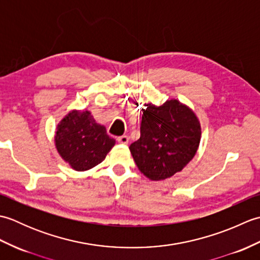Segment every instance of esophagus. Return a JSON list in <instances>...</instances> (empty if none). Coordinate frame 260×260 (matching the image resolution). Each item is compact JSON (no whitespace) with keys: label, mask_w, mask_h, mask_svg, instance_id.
I'll return each instance as SVG.
<instances>
[{"label":"esophagus","mask_w":260,"mask_h":260,"mask_svg":"<svg viewBox=\"0 0 260 260\" xmlns=\"http://www.w3.org/2000/svg\"><path fill=\"white\" fill-rule=\"evenodd\" d=\"M117 142L119 143V144H127L128 143V136L127 135H123V136H119L117 137Z\"/></svg>","instance_id":"obj_1"}]
</instances>
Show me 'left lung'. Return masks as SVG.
<instances>
[{
  "label": "left lung",
  "instance_id": "8db88e82",
  "mask_svg": "<svg viewBox=\"0 0 260 260\" xmlns=\"http://www.w3.org/2000/svg\"><path fill=\"white\" fill-rule=\"evenodd\" d=\"M141 137L129 150L141 172L158 181L182 171L196 155L201 127L194 113L175 99L142 109Z\"/></svg>",
  "mask_w": 260,
  "mask_h": 260
}]
</instances>
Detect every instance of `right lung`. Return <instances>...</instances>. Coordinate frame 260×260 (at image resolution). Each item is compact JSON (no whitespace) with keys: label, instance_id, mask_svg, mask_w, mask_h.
<instances>
[{"label":"right lung","instance_id":"obj_1","mask_svg":"<svg viewBox=\"0 0 260 260\" xmlns=\"http://www.w3.org/2000/svg\"><path fill=\"white\" fill-rule=\"evenodd\" d=\"M54 140L60 155L77 171L96 167L115 145V140L89 112L69 113L59 124Z\"/></svg>","mask_w":260,"mask_h":260}]
</instances>
